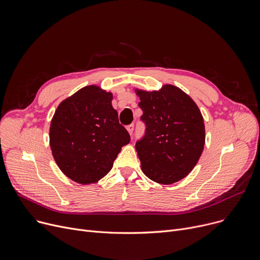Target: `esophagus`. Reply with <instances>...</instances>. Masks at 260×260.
<instances>
[{"instance_id": "34e87169", "label": "esophagus", "mask_w": 260, "mask_h": 260, "mask_svg": "<svg viewBox=\"0 0 260 260\" xmlns=\"http://www.w3.org/2000/svg\"><path fill=\"white\" fill-rule=\"evenodd\" d=\"M126 129L129 133V135H133V132H134V124H133V123H132V124L126 126Z\"/></svg>"}]
</instances>
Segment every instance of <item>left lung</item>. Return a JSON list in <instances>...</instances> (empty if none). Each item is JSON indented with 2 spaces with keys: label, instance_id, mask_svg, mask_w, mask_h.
Returning <instances> with one entry per match:
<instances>
[{
  "label": "left lung",
  "instance_id": "1",
  "mask_svg": "<svg viewBox=\"0 0 260 260\" xmlns=\"http://www.w3.org/2000/svg\"><path fill=\"white\" fill-rule=\"evenodd\" d=\"M145 124L136 142L142 172L155 182L172 184L194 169L206 142L203 117L193 99L180 88L137 90Z\"/></svg>",
  "mask_w": 260,
  "mask_h": 260
}]
</instances>
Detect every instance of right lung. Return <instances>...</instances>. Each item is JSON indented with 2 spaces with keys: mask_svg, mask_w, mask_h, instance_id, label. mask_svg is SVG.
<instances>
[{
  "mask_svg": "<svg viewBox=\"0 0 260 260\" xmlns=\"http://www.w3.org/2000/svg\"><path fill=\"white\" fill-rule=\"evenodd\" d=\"M112 100L111 92L86 86L61 102L52 117V156L60 170L78 183L100 180L112 170L121 147L131 141Z\"/></svg>",
  "mask_w": 260,
  "mask_h": 260,
  "instance_id": "right-lung-1",
  "label": "right lung"
}]
</instances>
